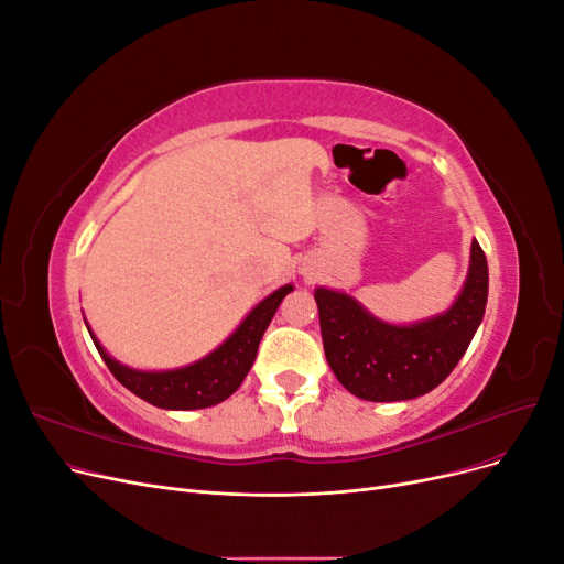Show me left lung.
<instances>
[{"mask_svg": "<svg viewBox=\"0 0 564 564\" xmlns=\"http://www.w3.org/2000/svg\"><path fill=\"white\" fill-rule=\"evenodd\" d=\"M487 256L473 240L464 292L452 308L409 327L371 317L348 294L317 289L324 355L355 398L398 402L425 395L445 381L480 327L487 305Z\"/></svg>", "mask_w": 564, "mask_h": 564, "instance_id": "8db88e82", "label": "left lung"}]
</instances>
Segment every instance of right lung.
I'll return each instance as SVG.
<instances>
[{
	"label": "right lung",
	"instance_id": "add662e5",
	"mask_svg": "<svg viewBox=\"0 0 564 564\" xmlns=\"http://www.w3.org/2000/svg\"><path fill=\"white\" fill-rule=\"evenodd\" d=\"M292 284H286L278 289V292H272L268 299L256 305L224 346L216 348L212 355L204 357V360L174 371L129 369L112 360V357L100 348L98 340L94 336L91 338L100 357H104V362L112 371V377L141 400L160 409H181V412L214 406L230 398L245 381L256 360V350H259L263 332L268 329L272 315L280 308L282 299L292 292Z\"/></svg>",
	"mask_w": 564,
	"mask_h": 564
}]
</instances>
